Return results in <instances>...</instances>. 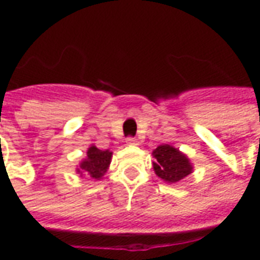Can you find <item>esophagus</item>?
Listing matches in <instances>:
<instances>
[{
	"label": "esophagus",
	"mask_w": 260,
	"mask_h": 260,
	"mask_svg": "<svg viewBox=\"0 0 260 260\" xmlns=\"http://www.w3.org/2000/svg\"><path fill=\"white\" fill-rule=\"evenodd\" d=\"M138 143H139V141L136 138H132V136L126 138V145H138Z\"/></svg>",
	"instance_id": "1"
}]
</instances>
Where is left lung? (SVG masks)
Listing matches in <instances>:
<instances>
[{
  "mask_svg": "<svg viewBox=\"0 0 260 260\" xmlns=\"http://www.w3.org/2000/svg\"><path fill=\"white\" fill-rule=\"evenodd\" d=\"M153 170L158 178L169 184L178 182L191 174L192 163L184 153L170 145H160L153 150Z\"/></svg>",
  "mask_w": 260,
  "mask_h": 260,
  "instance_id": "8db88e82",
  "label": "left lung"
}]
</instances>
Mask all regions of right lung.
<instances>
[{"mask_svg": "<svg viewBox=\"0 0 260 260\" xmlns=\"http://www.w3.org/2000/svg\"><path fill=\"white\" fill-rule=\"evenodd\" d=\"M111 156L113 152L110 150H100L96 146L91 145L87 149V154L86 158H83L79 164V169H76V171L79 174L86 173L87 175H90L93 180H102L103 175L106 174V171L108 170V166L111 163Z\"/></svg>", "mask_w": 260, "mask_h": 260, "instance_id": "obj_1", "label": "right lung"}]
</instances>
